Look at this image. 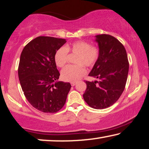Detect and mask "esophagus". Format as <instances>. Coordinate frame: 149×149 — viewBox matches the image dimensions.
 Returning a JSON list of instances; mask_svg holds the SVG:
<instances>
[{
  "label": "esophagus",
  "instance_id": "34e87169",
  "mask_svg": "<svg viewBox=\"0 0 149 149\" xmlns=\"http://www.w3.org/2000/svg\"><path fill=\"white\" fill-rule=\"evenodd\" d=\"M70 84H71V85H72V86H74V85L77 84V82H71Z\"/></svg>",
  "mask_w": 149,
  "mask_h": 149
}]
</instances>
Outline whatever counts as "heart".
I'll use <instances>...</instances> for the list:
<instances>
[{
    "instance_id": "heart-1",
    "label": "heart",
    "mask_w": 149,
    "mask_h": 149,
    "mask_svg": "<svg viewBox=\"0 0 149 149\" xmlns=\"http://www.w3.org/2000/svg\"><path fill=\"white\" fill-rule=\"evenodd\" d=\"M68 53L77 55L74 61L77 65L66 66L61 73L63 80L69 82L79 80L86 73V70L83 65L86 67H92L99 58L98 49L92 47L86 41L78 40L57 50L54 56L57 66L62 68L66 64Z\"/></svg>"
}]
</instances>
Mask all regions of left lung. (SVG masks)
<instances>
[{"instance_id":"8db88e82","label":"left lung","mask_w":149,"mask_h":149,"mask_svg":"<svg viewBox=\"0 0 149 149\" xmlns=\"http://www.w3.org/2000/svg\"><path fill=\"white\" fill-rule=\"evenodd\" d=\"M99 58L89 76L98 81H85L87 89L83 98L89 107L104 109L118 100L125 89L129 62L124 46L109 34L95 36Z\"/></svg>"}]
</instances>
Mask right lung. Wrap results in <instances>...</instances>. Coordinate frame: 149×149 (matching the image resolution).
<instances>
[{
	"label": "right lung",
	"instance_id": "obj_1",
	"mask_svg": "<svg viewBox=\"0 0 149 149\" xmlns=\"http://www.w3.org/2000/svg\"><path fill=\"white\" fill-rule=\"evenodd\" d=\"M66 39L38 36L24 47L20 56L18 77L24 95L32 107L47 113L60 111L66 102L70 83L58 81L60 72L55 54Z\"/></svg>",
	"mask_w": 149,
	"mask_h": 149
}]
</instances>
